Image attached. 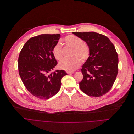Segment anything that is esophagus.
<instances>
[{"instance_id": "34e87169", "label": "esophagus", "mask_w": 134, "mask_h": 134, "mask_svg": "<svg viewBox=\"0 0 134 134\" xmlns=\"http://www.w3.org/2000/svg\"><path fill=\"white\" fill-rule=\"evenodd\" d=\"M66 73L68 74H73L74 73V72H69V71H67Z\"/></svg>"}]
</instances>
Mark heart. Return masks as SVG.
<instances>
[{"mask_svg":"<svg viewBox=\"0 0 134 134\" xmlns=\"http://www.w3.org/2000/svg\"><path fill=\"white\" fill-rule=\"evenodd\" d=\"M66 44L74 48L73 56H78L82 62L86 61L90 56V49L89 46L83 43V40L74 35H68L64 39ZM53 53L57 60H60L62 57V48L60 44L58 43L53 49ZM81 61L78 57L72 59L64 58L59 63L60 69L69 72L73 71L80 66Z\"/></svg>","mask_w":134,"mask_h":134,"instance_id":"b5f03b06","label":"heart"}]
</instances>
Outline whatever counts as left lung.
<instances>
[{
    "instance_id": "1",
    "label": "left lung",
    "mask_w": 134,
    "mask_h": 134,
    "mask_svg": "<svg viewBox=\"0 0 134 134\" xmlns=\"http://www.w3.org/2000/svg\"><path fill=\"white\" fill-rule=\"evenodd\" d=\"M73 34L85 41L90 49V56L81 69L83 77L79 82L80 90L90 96L105 94L118 74L119 60L115 46L107 37L95 32Z\"/></svg>"
}]
</instances>
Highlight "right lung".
<instances>
[{
	"label": "right lung",
	"instance_id": "1",
	"mask_svg": "<svg viewBox=\"0 0 134 134\" xmlns=\"http://www.w3.org/2000/svg\"><path fill=\"white\" fill-rule=\"evenodd\" d=\"M60 35H41L28 40L19 53V76L28 91L36 97L47 99L59 91L64 70L51 73L57 64L53 53Z\"/></svg>",
	"mask_w": 134,
	"mask_h": 134
}]
</instances>
